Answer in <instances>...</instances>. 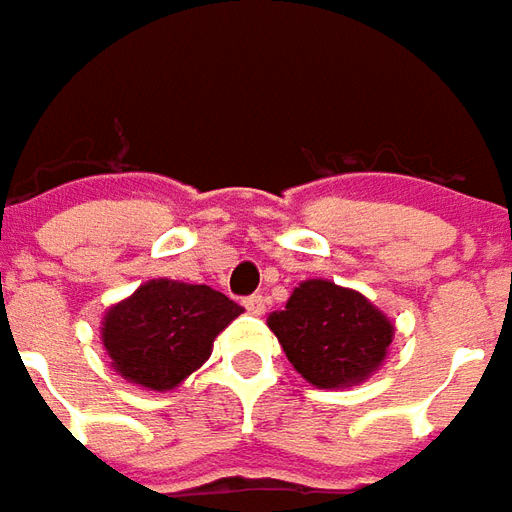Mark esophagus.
<instances>
[{
    "instance_id": "obj_1",
    "label": "esophagus",
    "mask_w": 512,
    "mask_h": 512,
    "mask_svg": "<svg viewBox=\"0 0 512 512\" xmlns=\"http://www.w3.org/2000/svg\"><path fill=\"white\" fill-rule=\"evenodd\" d=\"M242 306L248 308L250 314H264V308H267V300H264V295H250L242 300Z\"/></svg>"
}]
</instances>
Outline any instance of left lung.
<instances>
[{
	"label": "left lung",
	"mask_w": 512,
	"mask_h": 512,
	"mask_svg": "<svg viewBox=\"0 0 512 512\" xmlns=\"http://www.w3.org/2000/svg\"><path fill=\"white\" fill-rule=\"evenodd\" d=\"M267 325L292 366L320 389L369 378L394 336V325L364 295L322 278L297 286L284 311L270 314Z\"/></svg>",
	"instance_id": "8db88e82"
}]
</instances>
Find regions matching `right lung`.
<instances>
[{
	"instance_id": "obj_1",
	"label": "right lung",
	"mask_w": 512,
	"mask_h": 512,
	"mask_svg": "<svg viewBox=\"0 0 512 512\" xmlns=\"http://www.w3.org/2000/svg\"><path fill=\"white\" fill-rule=\"evenodd\" d=\"M239 314L242 306L212 286L159 278L107 311L101 339L129 383L168 391L204 364L217 333Z\"/></svg>"
}]
</instances>
